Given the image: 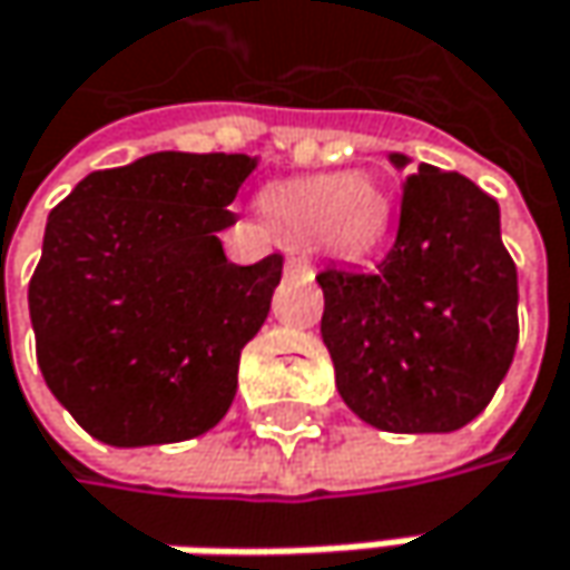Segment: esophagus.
<instances>
[{
    "instance_id": "1",
    "label": "esophagus",
    "mask_w": 570,
    "mask_h": 570,
    "mask_svg": "<svg viewBox=\"0 0 570 570\" xmlns=\"http://www.w3.org/2000/svg\"><path fill=\"white\" fill-rule=\"evenodd\" d=\"M288 275H302V278H312L315 268H312V255L305 249H292L288 252Z\"/></svg>"
}]
</instances>
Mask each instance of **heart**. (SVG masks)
I'll return each mask as SVG.
<instances>
[{
    "label": "heart",
    "instance_id": "1",
    "mask_svg": "<svg viewBox=\"0 0 570 570\" xmlns=\"http://www.w3.org/2000/svg\"><path fill=\"white\" fill-rule=\"evenodd\" d=\"M258 213L298 243H318L327 255L361 258L384 246L393 203L377 179L364 174H318L272 183L258 193Z\"/></svg>",
    "mask_w": 570,
    "mask_h": 570
}]
</instances>
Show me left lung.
Segmentation results:
<instances>
[{
    "label": "left lung",
    "mask_w": 570,
    "mask_h": 570,
    "mask_svg": "<svg viewBox=\"0 0 570 570\" xmlns=\"http://www.w3.org/2000/svg\"><path fill=\"white\" fill-rule=\"evenodd\" d=\"M393 167H406L391 154ZM321 337L341 400L387 433H453L499 391L519 344V275L499 203L420 164L374 272L324 268Z\"/></svg>",
    "instance_id": "8db88e82"
}]
</instances>
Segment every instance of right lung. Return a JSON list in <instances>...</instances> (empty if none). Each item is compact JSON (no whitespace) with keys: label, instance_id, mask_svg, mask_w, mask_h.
<instances>
[{"label":"right lung","instance_id":"right-lung-1","mask_svg":"<svg viewBox=\"0 0 570 570\" xmlns=\"http://www.w3.org/2000/svg\"><path fill=\"white\" fill-rule=\"evenodd\" d=\"M255 170L246 154H150L95 170L51 213L29 282L41 377L101 443L213 430L239 354L268 318L282 255L226 258L219 229Z\"/></svg>","mask_w":570,"mask_h":570}]
</instances>
